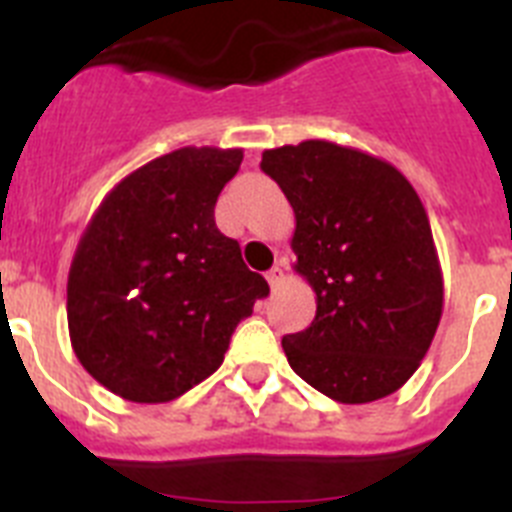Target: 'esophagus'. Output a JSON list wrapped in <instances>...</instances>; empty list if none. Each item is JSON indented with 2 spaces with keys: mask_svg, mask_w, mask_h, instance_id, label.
<instances>
[{
  "mask_svg": "<svg viewBox=\"0 0 512 512\" xmlns=\"http://www.w3.org/2000/svg\"><path fill=\"white\" fill-rule=\"evenodd\" d=\"M266 282H269L271 289H277L279 284L284 282V269H282V266H279V264L271 266V269L266 271Z\"/></svg>",
  "mask_w": 512,
  "mask_h": 512,
  "instance_id": "1",
  "label": "esophagus"
}]
</instances>
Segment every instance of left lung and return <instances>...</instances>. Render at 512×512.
I'll return each instance as SVG.
<instances>
[{"label":"left lung","instance_id":"left-lung-1","mask_svg":"<svg viewBox=\"0 0 512 512\" xmlns=\"http://www.w3.org/2000/svg\"><path fill=\"white\" fill-rule=\"evenodd\" d=\"M261 171L295 210V271L318 297L310 328L282 338L289 366L346 405L392 395L420 366L443 310L418 192L382 158L328 140L264 151Z\"/></svg>","mask_w":512,"mask_h":512}]
</instances>
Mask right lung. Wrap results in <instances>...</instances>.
Wrapping results in <instances>:
<instances>
[{"label": "right lung", "instance_id": "obj_1", "mask_svg": "<svg viewBox=\"0 0 512 512\" xmlns=\"http://www.w3.org/2000/svg\"><path fill=\"white\" fill-rule=\"evenodd\" d=\"M241 148H179L125 176L81 235L66 287L81 366L130 402H169L223 364L269 295L215 225Z\"/></svg>", "mask_w": 512, "mask_h": 512}]
</instances>
